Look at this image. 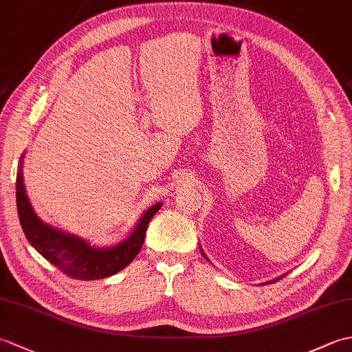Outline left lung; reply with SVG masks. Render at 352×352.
Wrapping results in <instances>:
<instances>
[{"label":"left lung","mask_w":352,"mask_h":352,"mask_svg":"<svg viewBox=\"0 0 352 352\" xmlns=\"http://www.w3.org/2000/svg\"><path fill=\"white\" fill-rule=\"evenodd\" d=\"M203 254H204V252H203ZM204 257H206V256H204ZM278 280H280V278H276V280H272V281H269V283H275V281H278Z\"/></svg>","instance_id":"8db88e82"}]
</instances>
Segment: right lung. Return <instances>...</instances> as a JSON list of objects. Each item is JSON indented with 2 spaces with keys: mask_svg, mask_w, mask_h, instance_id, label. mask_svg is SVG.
<instances>
[{
  "mask_svg": "<svg viewBox=\"0 0 352 352\" xmlns=\"http://www.w3.org/2000/svg\"><path fill=\"white\" fill-rule=\"evenodd\" d=\"M16 206L21 227L33 248L63 274L77 280L106 278L129 266L144 245L149 221L162 207L154 204L142 214L138 227L124 242L110 248H94L83 239L52 228L37 218L25 193L21 169L16 175Z\"/></svg>",
  "mask_w": 352,
  "mask_h": 352,
  "instance_id": "add662e5",
  "label": "right lung"
}]
</instances>
